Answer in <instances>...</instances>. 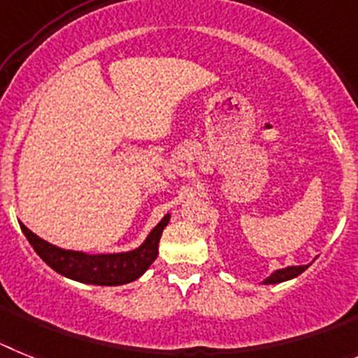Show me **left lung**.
Returning a JSON list of instances; mask_svg holds the SVG:
<instances>
[{
  "label": "left lung",
  "instance_id": "obj_1",
  "mask_svg": "<svg viewBox=\"0 0 358 358\" xmlns=\"http://www.w3.org/2000/svg\"><path fill=\"white\" fill-rule=\"evenodd\" d=\"M308 268V265H303V266H287V268H278L273 270L270 273L268 278L263 281V285H278V282H285V281H290V279L297 278L304 270Z\"/></svg>",
  "mask_w": 358,
  "mask_h": 358
}]
</instances>
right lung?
<instances>
[{"mask_svg":"<svg viewBox=\"0 0 358 358\" xmlns=\"http://www.w3.org/2000/svg\"><path fill=\"white\" fill-rule=\"evenodd\" d=\"M171 220V213L162 217L148 238L133 250L127 252L110 254H90L85 250L73 248H61L52 245L43 238L34 234L30 229L20 223L21 231L27 236L29 243L37 252V256L57 273L73 281L86 282V285H99V287H120L135 281L151 266L158 256V241L162 232Z\"/></svg>","mask_w":358,"mask_h":358,"instance_id":"right-lung-1","label":"right lung"}]
</instances>
